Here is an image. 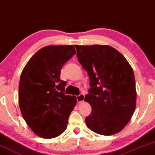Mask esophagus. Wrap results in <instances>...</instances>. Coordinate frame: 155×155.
<instances>
[{"instance_id": "esophagus-1", "label": "esophagus", "mask_w": 155, "mask_h": 155, "mask_svg": "<svg viewBox=\"0 0 155 155\" xmlns=\"http://www.w3.org/2000/svg\"><path fill=\"white\" fill-rule=\"evenodd\" d=\"M76 99H77L78 102H82V101H84V94H80L78 96L76 97Z\"/></svg>"}]
</instances>
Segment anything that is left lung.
Masks as SVG:
<instances>
[{"label": "left lung", "instance_id": "8db88e82", "mask_svg": "<svg viewBox=\"0 0 155 155\" xmlns=\"http://www.w3.org/2000/svg\"><path fill=\"white\" fill-rule=\"evenodd\" d=\"M78 61L87 72L90 89L84 100L92 112L85 118L93 132H120L132 117L136 104L132 67L119 51L107 45H75Z\"/></svg>", "mask_w": 155, "mask_h": 155}]
</instances>
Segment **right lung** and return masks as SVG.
Here are the masks:
<instances>
[{"label": "right lung", "mask_w": 155, "mask_h": 155, "mask_svg": "<svg viewBox=\"0 0 155 155\" xmlns=\"http://www.w3.org/2000/svg\"><path fill=\"white\" fill-rule=\"evenodd\" d=\"M75 54L73 45L47 46L38 51L23 69L19 84V106L27 124L38 136L54 138L65 130L77 103L65 95L61 69Z\"/></svg>", "instance_id": "add662e5"}]
</instances>
